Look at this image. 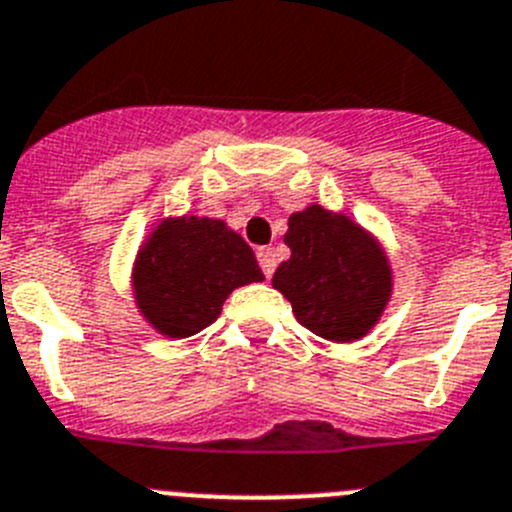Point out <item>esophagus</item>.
<instances>
[{
	"label": "esophagus",
	"instance_id": "obj_1",
	"mask_svg": "<svg viewBox=\"0 0 512 512\" xmlns=\"http://www.w3.org/2000/svg\"><path fill=\"white\" fill-rule=\"evenodd\" d=\"M256 259H259V266H261V271H264V276L274 274V269H276L274 248H269V246L259 248V251H256Z\"/></svg>",
	"mask_w": 512,
	"mask_h": 512
}]
</instances>
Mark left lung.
Segmentation results:
<instances>
[{
	"label": "left lung",
	"mask_w": 512,
	"mask_h": 512,
	"mask_svg": "<svg viewBox=\"0 0 512 512\" xmlns=\"http://www.w3.org/2000/svg\"><path fill=\"white\" fill-rule=\"evenodd\" d=\"M284 243L292 259L271 281L299 325L335 342L363 337L391 294V269L373 238L345 215L312 205L289 218Z\"/></svg>",
	"instance_id": "1"
}]
</instances>
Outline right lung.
<instances>
[{
	"label": "right lung",
	"mask_w": 512,
	"mask_h": 512,
	"mask_svg": "<svg viewBox=\"0 0 512 512\" xmlns=\"http://www.w3.org/2000/svg\"><path fill=\"white\" fill-rule=\"evenodd\" d=\"M261 279L251 246L225 223L180 218L159 225L139 253L134 289L159 332L190 337L218 320L233 289Z\"/></svg>",
	"instance_id": "1"
}]
</instances>
